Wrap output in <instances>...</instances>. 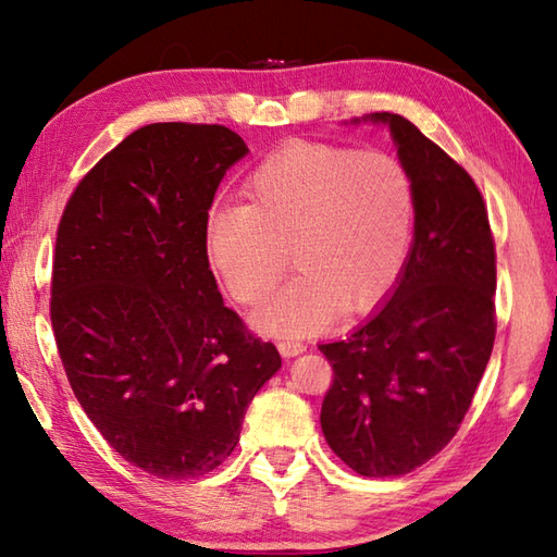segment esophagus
<instances>
[{
	"label": "esophagus",
	"instance_id": "1",
	"mask_svg": "<svg viewBox=\"0 0 557 557\" xmlns=\"http://www.w3.org/2000/svg\"><path fill=\"white\" fill-rule=\"evenodd\" d=\"M305 350H307V345L300 343V341H281L278 343V352L283 357H295V355H300Z\"/></svg>",
	"mask_w": 557,
	"mask_h": 557
}]
</instances>
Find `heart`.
<instances>
[{
  "label": "heart",
  "mask_w": 557,
  "mask_h": 557,
  "mask_svg": "<svg viewBox=\"0 0 557 557\" xmlns=\"http://www.w3.org/2000/svg\"><path fill=\"white\" fill-rule=\"evenodd\" d=\"M247 205L205 216V252L238 305H262L286 271L300 274L255 317L269 336H305L341 310L362 314L398 281L410 250L414 190L393 154L288 143L245 181Z\"/></svg>",
  "instance_id": "1"
}]
</instances>
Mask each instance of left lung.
Here are the masks:
<instances>
[{
  "mask_svg": "<svg viewBox=\"0 0 557 557\" xmlns=\"http://www.w3.org/2000/svg\"><path fill=\"white\" fill-rule=\"evenodd\" d=\"M386 123L414 190V240L379 310L319 345L333 367L321 431L362 476H403L438 455L472 405L496 341V245L467 171L400 114ZM360 123V119H355Z\"/></svg>",
  "mask_w": 557,
  "mask_h": 557,
  "instance_id": "8db88e82",
  "label": "left lung"
}]
</instances>
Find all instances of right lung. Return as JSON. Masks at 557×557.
<instances>
[{
	"label": "right lung",
	"mask_w": 557,
	"mask_h": 557,
	"mask_svg": "<svg viewBox=\"0 0 557 557\" xmlns=\"http://www.w3.org/2000/svg\"><path fill=\"white\" fill-rule=\"evenodd\" d=\"M245 154L226 126L150 123L85 174L59 221L61 364L109 446L159 479L224 462L281 367L274 343L224 305L205 252L214 193Z\"/></svg>",
	"instance_id": "right-lung-1"
}]
</instances>
